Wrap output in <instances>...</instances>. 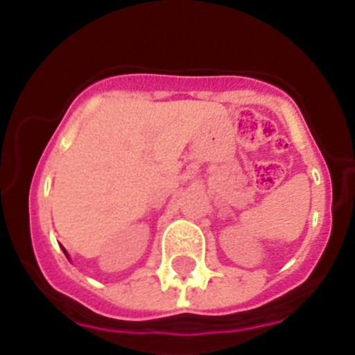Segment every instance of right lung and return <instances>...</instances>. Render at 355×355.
I'll use <instances>...</instances> for the list:
<instances>
[{"label":"right lung","instance_id":"add662e5","mask_svg":"<svg viewBox=\"0 0 355 355\" xmlns=\"http://www.w3.org/2000/svg\"><path fill=\"white\" fill-rule=\"evenodd\" d=\"M64 254H66V250H64ZM66 255H67V254H66Z\"/></svg>","mask_w":355,"mask_h":355}]
</instances>
